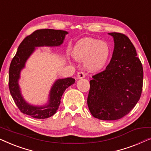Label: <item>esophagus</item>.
<instances>
[{
    "instance_id": "obj_1",
    "label": "esophagus",
    "mask_w": 151,
    "mask_h": 151,
    "mask_svg": "<svg viewBox=\"0 0 151 151\" xmlns=\"http://www.w3.org/2000/svg\"><path fill=\"white\" fill-rule=\"evenodd\" d=\"M77 77L78 79H82V78H84L85 77V73L84 71H80L79 73H78Z\"/></svg>"
}]
</instances>
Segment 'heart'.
<instances>
[{"label":"heart","mask_w":151,"mask_h":151,"mask_svg":"<svg viewBox=\"0 0 151 151\" xmlns=\"http://www.w3.org/2000/svg\"><path fill=\"white\" fill-rule=\"evenodd\" d=\"M110 47L106 41L86 38L78 41L73 51V56L77 60H84V67L89 71L102 69L110 56Z\"/></svg>","instance_id":"obj_1"}]
</instances>
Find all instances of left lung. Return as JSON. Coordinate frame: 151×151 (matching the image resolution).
<instances>
[{
  "label": "left lung",
  "mask_w": 151,
  "mask_h": 151,
  "mask_svg": "<svg viewBox=\"0 0 151 151\" xmlns=\"http://www.w3.org/2000/svg\"><path fill=\"white\" fill-rule=\"evenodd\" d=\"M114 50L104 71L93 76L87 104L93 116L116 120L127 115L139 101L143 86V67L135 48L126 35L109 33Z\"/></svg>",
  "instance_id": "obj_1"
}]
</instances>
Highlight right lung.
<instances>
[{"label": "right lung", "instance_id": "right-lung-1", "mask_svg": "<svg viewBox=\"0 0 151 151\" xmlns=\"http://www.w3.org/2000/svg\"><path fill=\"white\" fill-rule=\"evenodd\" d=\"M67 34V32L63 30L38 29L27 36L18 47L17 52L10 64L9 88L16 106L24 114L36 119H45L52 116L58 109L62 96L66 88L75 82V79L72 78L57 80L51 88L48 104L42 106L28 104L22 98L18 85L20 71L24 67L27 60L34 52L36 47L60 46L63 44L65 35Z\"/></svg>", "mask_w": 151, "mask_h": 151}]
</instances>
